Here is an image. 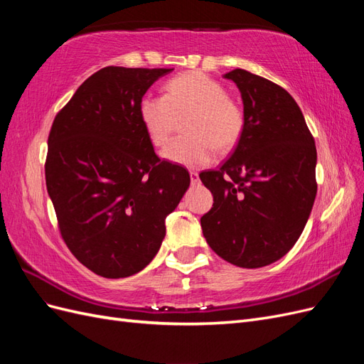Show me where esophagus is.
<instances>
[{
    "instance_id": "34e87169",
    "label": "esophagus",
    "mask_w": 364,
    "mask_h": 364,
    "mask_svg": "<svg viewBox=\"0 0 364 364\" xmlns=\"http://www.w3.org/2000/svg\"><path fill=\"white\" fill-rule=\"evenodd\" d=\"M190 178H191V183L193 185H196V183H199V173L197 171H190Z\"/></svg>"
}]
</instances>
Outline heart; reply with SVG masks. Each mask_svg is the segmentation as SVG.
Instances as JSON below:
<instances>
[{
    "label": "heart",
    "instance_id": "1",
    "mask_svg": "<svg viewBox=\"0 0 364 364\" xmlns=\"http://www.w3.org/2000/svg\"><path fill=\"white\" fill-rule=\"evenodd\" d=\"M188 114L190 135L174 138L161 155L190 168L211 164L215 147H232L245 126L243 111L226 97L225 86L202 71L176 75L165 85V95L147 94L139 102V118L155 146H164L179 118Z\"/></svg>",
    "mask_w": 364,
    "mask_h": 364
}]
</instances>
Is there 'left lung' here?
Wrapping results in <instances>:
<instances>
[{
    "instance_id": "left-lung-1",
    "label": "left lung",
    "mask_w": 364,
    "mask_h": 364,
    "mask_svg": "<svg viewBox=\"0 0 364 364\" xmlns=\"http://www.w3.org/2000/svg\"><path fill=\"white\" fill-rule=\"evenodd\" d=\"M223 77L240 90L245 126L222 167L200 173L214 197L200 225L218 257L258 269L282 258L301 237L317 193V151L284 87L240 68Z\"/></svg>"
}]
</instances>
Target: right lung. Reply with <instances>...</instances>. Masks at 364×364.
Here are the masks:
<instances>
[{"mask_svg":"<svg viewBox=\"0 0 364 364\" xmlns=\"http://www.w3.org/2000/svg\"><path fill=\"white\" fill-rule=\"evenodd\" d=\"M171 71L106 67L53 121L48 196L68 249L100 277H132L155 258L190 186L188 171L156 156L139 118L141 98Z\"/></svg>","mask_w":364,"mask_h":364,"instance_id":"1","label":"right lung"}]
</instances>
